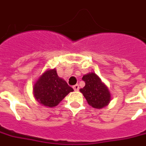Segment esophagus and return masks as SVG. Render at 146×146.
Segmentation results:
<instances>
[{"label": "esophagus", "instance_id": "34e87169", "mask_svg": "<svg viewBox=\"0 0 146 146\" xmlns=\"http://www.w3.org/2000/svg\"><path fill=\"white\" fill-rule=\"evenodd\" d=\"M73 88L74 89V91H79V85H73Z\"/></svg>", "mask_w": 146, "mask_h": 146}]
</instances>
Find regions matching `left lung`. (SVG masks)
Listing matches in <instances>:
<instances>
[{
    "label": "left lung",
    "mask_w": 146,
    "mask_h": 146,
    "mask_svg": "<svg viewBox=\"0 0 146 146\" xmlns=\"http://www.w3.org/2000/svg\"><path fill=\"white\" fill-rule=\"evenodd\" d=\"M85 85L80 92L90 106L96 109H102L110 104L111 95L107 87L94 73L85 74L82 77Z\"/></svg>",
    "instance_id": "1"
}]
</instances>
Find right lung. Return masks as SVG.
<instances>
[{"label": "right lung", "instance_id": "right-lung-1", "mask_svg": "<svg viewBox=\"0 0 146 146\" xmlns=\"http://www.w3.org/2000/svg\"><path fill=\"white\" fill-rule=\"evenodd\" d=\"M73 89L58 76L56 70H48L34 85V94L41 105L54 107Z\"/></svg>", "mask_w": 146, "mask_h": 146}]
</instances>
